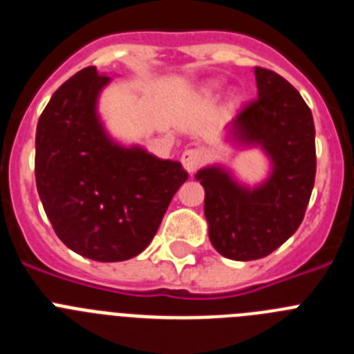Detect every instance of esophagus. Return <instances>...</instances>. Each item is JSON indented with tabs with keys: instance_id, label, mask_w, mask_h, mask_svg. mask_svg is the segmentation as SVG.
I'll use <instances>...</instances> for the list:
<instances>
[{
	"instance_id": "esophagus-1",
	"label": "esophagus",
	"mask_w": 354,
	"mask_h": 354,
	"mask_svg": "<svg viewBox=\"0 0 354 354\" xmlns=\"http://www.w3.org/2000/svg\"><path fill=\"white\" fill-rule=\"evenodd\" d=\"M205 158H207V152L204 149H187L184 150L180 162H183V167L186 168L187 174H193L204 165Z\"/></svg>"
}]
</instances>
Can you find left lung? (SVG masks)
I'll return each instance as SVG.
<instances>
[{"mask_svg":"<svg viewBox=\"0 0 354 354\" xmlns=\"http://www.w3.org/2000/svg\"><path fill=\"white\" fill-rule=\"evenodd\" d=\"M255 80L257 99L243 106L230 134L266 150L273 165L270 179L252 189L220 167L196 174L205 189L209 239L232 261H255L282 246L301 225L315 180L310 108L277 72L255 67Z\"/></svg>","mask_w":354,"mask_h":354,"instance_id":"1","label":"left lung"}]
</instances>
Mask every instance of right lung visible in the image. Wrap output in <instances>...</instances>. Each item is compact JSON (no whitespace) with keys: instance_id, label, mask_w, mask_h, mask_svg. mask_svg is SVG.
Returning <instances> with one entry per match:
<instances>
[{"instance_id":"right-lung-1","label":"right lung","mask_w":354,"mask_h":354,"mask_svg":"<svg viewBox=\"0 0 354 354\" xmlns=\"http://www.w3.org/2000/svg\"><path fill=\"white\" fill-rule=\"evenodd\" d=\"M109 77L86 67L53 93L37 124L35 179L56 236L97 262L136 257L187 180L179 161L117 145L97 117Z\"/></svg>"}]
</instances>
